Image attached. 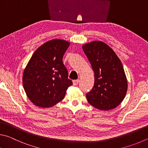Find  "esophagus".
<instances>
[{
    "label": "esophagus",
    "mask_w": 148,
    "mask_h": 148,
    "mask_svg": "<svg viewBox=\"0 0 148 148\" xmlns=\"http://www.w3.org/2000/svg\"><path fill=\"white\" fill-rule=\"evenodd\" d=\"M79 79H77V80H74V81H73V84L74 85V86H76L79 84Z\"/></svg>",
    "instance_id": "esophagus-1"
}]
</instances>
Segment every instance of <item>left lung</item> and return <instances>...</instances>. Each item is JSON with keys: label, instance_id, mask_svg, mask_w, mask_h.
<instances>
[{"label": "left lung", "instance_id": "left-lung-1", "mask_svg": "<svg viewBox=\"0 0 148 148\" xmlns=\"http://www.w3.org/2000/svg\"><path fill=\"white\" fill-rule=\"evenodd\" d=\"M82 49L94 71L95 82L86 94L93 107L101 110L113 109L123 101L127 91V80L120 60L107 44L94 41Z\"/></svg>", "mask_w": 148, "mask_h": 148}]
</instances>
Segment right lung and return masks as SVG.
Here are the masks:
<instances>
[{
  "mask_svg": "<svg viewBox=\"0 0 148 148\" xmlns=\"http://www.w3.org/2000/svg\"><path fill=\"white\" fill-rule=\"evenodd\" d=\"M70 43L54 39L36 49L23 74V88L28 99L38 107L49 108L64 99L73 84L62 61Z\"/></svg>",
  "mask_w": 148,
  "mask_h": 148,
  "instance_id": "add662e5",
  "label": "right lung"
}]
</instances>
